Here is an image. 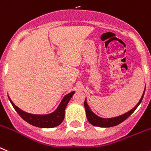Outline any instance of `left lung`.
I'll return each instance as SVG.
<instances>
[{"instance_id":"left-lung-1","label":"left lung","mask_w":151,"mask_h":151,"mask_svg":"<svg viewBox=\"0 0 151 151\" xmlns=\"http://www.w3.org/2000/svg\"><path fill=\"white\" fill-rule=\"evenodd\" d=\"M144 92H145V90H144L140 100L134 108L131 109L128 112L124 114L120 115L118 116H115V117H111V118H102V117H100V116L95 114L91 110V108H90L89 106H88V104L87 103V100L85 99V101H84V107H85L86 116H87V120L90 122V124H91L92 125L100 127H111L116 126V125L120 124L121 123H122L123 121H124L128 116H130V115L132 114L134 111L137 109V107L141 103L143 97H144Z\"/></svg>"}]
</instances>
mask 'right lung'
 Instances as JSON below:
<instances>
[{
	"label": "right lung",
	"instance_id": "1",
	"mask_svg": "<svg viewBox=\"0 0 151 151\" xmlns=\"http://www.w3.org/2000/svg\"><path fill=\"white\" fill-rule=\"evenodd\" d=\"M75 91H72L68 94L65 95L64 98L62 99L58 108L54 112L48 114H29L25 111H22L21 109L17 107L12 102L10 97H8L9 100L11 101V104L17 111L21 118H23L26 122L33 126L41 127V128H52L54 127L60 125L64 119V112L65 108L68 105V102L72 97Z\"/></svg>",
	"mask_w": 151,
	"mask_h": 151
}]
</instances>
